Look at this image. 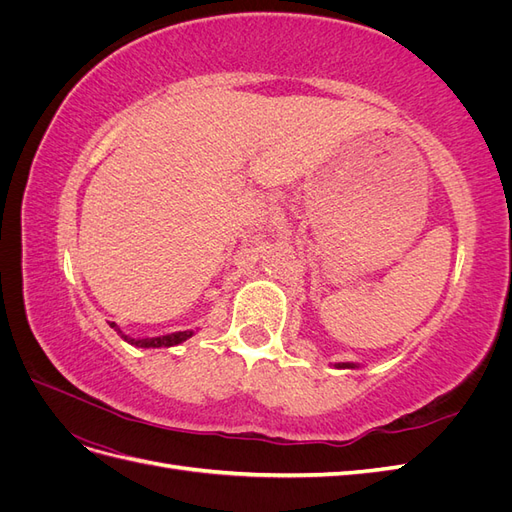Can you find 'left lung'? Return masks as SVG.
<instances>
[{"mask_svg":"<svg viewBox=\"0 0 512 512\" xmlns=\"http://www.w3.org/2000/svg\"><path fill=\"white\" fill-rule=\"evenodd\" d=\"M337 367H348V369H352V367H356L354 363H337Z\"/></svg>","mask_w":512,"mask_h":512,"instance_id":"8db88e82","label":"left lung"}]
</instances>
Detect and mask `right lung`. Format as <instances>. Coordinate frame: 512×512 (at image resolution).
<instances>
[{
    "instance_id": "add662e5",
    "label": "right lung",
    "mask_w": 512,
    "mask_h": 512,
    "mask_svg": "<svg viewBox=\"0 0 512 512\" xmlns=\"http://www.w3.org/2000/svg\"><path fill=\"white\" fill-rule=\"evenodd\" d=\"M111 327L126 339L128 344L132 346H138V348H170V346H177L181 342H185V339L192 337V331H179V333H170V335H160V337H147V339H134L126 333H121V329L117 327L115 322H111Z\"/></svg>"
}]
</instances>
